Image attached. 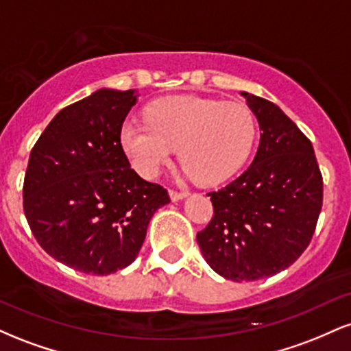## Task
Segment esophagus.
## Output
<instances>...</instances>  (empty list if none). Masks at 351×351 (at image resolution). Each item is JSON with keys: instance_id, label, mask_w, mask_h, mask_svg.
<instances>
[{"instance_id": "1", "label": "esophagus", "mask_w": 351, "mask_h": 351, "mask_svg": "<svg viewBox=\"0 0 351 351\" xmlns=\"http://www.w3.org/2000/svg\"><path fill=\"white\" fill-rule=\"evenodd\" d=\"M188 196V193L184 191H173V189H170V198L171 201H180V199H184Z\"/></svg>"}]
</instances>
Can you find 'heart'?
Wrapping results in <instances>:
<instances>
[{"instance_id": "1", "label": "heart", "mask_w": 351, "mask_h": 351, "mask_svg": "<svg viewBox=\"0 0 351 351\" xmlns=\"http://www.w3.org/2000/svg\"><path fill=\"white\" fill-rule=\"evenodd\" d=\"M147 117L120 130L125 155L147 180L156 178L180 147L186 178L219 184L244 167L256 142V120L239 102L178 95L153 102Z\"/></svg>"}]
</instances>
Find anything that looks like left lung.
<instances>
[{
  "label": "left lung",
  "mask_w": 351,
  "mask_h": 351,
  "mask_svg": "<svg viewBox=\"0 0 351 351\" xmlns=\"http://www.w3.org/2000/svg\"><path fill=\"white\" fill-rule=\"evenodd\" d=\"M259 123L251 167L211 196L215 216L196 239L209 267L243 282L276 276L307 249L324 199L310 140L276 104L241 92Z\"/></svg>",
  "instance_id": "left-lung-1"
}]
</instances>
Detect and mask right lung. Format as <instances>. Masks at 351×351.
I'll return each mask as SVG.
<instances>
[{
	"mask_svg": "<svg viewBox=\"0 0 351 351\" xmlns=\"http://www.w3.org/2000/svg\"><path fill=\"white\" fill-rule=\"evenodd\" d=\"M138 90L99 88L64 107L31 150L24 215L39 245L67 267L108 276L138 256L170 196L130 168L120 145Z\"/></svg>",
	"mask_w": 351,
	"mask_h": 351,
	"instance_id": "1",
	"label": "right lung"
}]
</instances>
